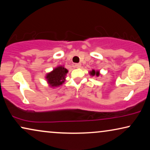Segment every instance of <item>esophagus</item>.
Returning <instances> with one entry per match:
<instances>
[{
  "mask_svg": "<svg viewBox=\"0 0 150 150\" xmlns=\"http://www.w3.org/2000/svg\"><path fill=\"white\" fill-rule=\"evenodd\" d=\"M74 66L75 67H76V68H80V67H81V63H76Z\"/></svg>",
  "mask_w": 150,
  "mask_h": 150,
  "instance_id": "34e87169",
  "label": "esophagus"
}]
</instances>
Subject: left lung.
I'll use <instances>...</instances> for the list:
<instances>
[{
	"mask_svg": "<svg viewBox=\"0 0 150 150\" xmlns=\"http://www.w3.org/2000/svg\"><path fill=\"white\" fill-rule=\"evenodd\" d=\"M90 74L91 76H99L100 75V73H99V71H95L94 69H93L91 71H90Z\"/></svg>",
	"mask_w": 150,
	"mask_h": 150,
	"instance_id": "left-lung-1",
	"label": "left lung"
}]
</instances>
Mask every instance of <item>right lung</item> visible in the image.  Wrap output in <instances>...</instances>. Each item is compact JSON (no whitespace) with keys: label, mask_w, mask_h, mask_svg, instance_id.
Returning <instances> with one entry per match:
<instances>
[{"label":"right lung","mask_w":150,"mask_h":150,"mask_svg":"<svg viewBox=\"0 0 150 150\" xmlns=\"http://www.w3.org/2000/svg\"><path fill=\"white\" fill-rule=\"evenodd\" d=\"M68 72L67 69L63 66H59L46 75V79L51 87H59L65 82L66 74Z\"/></svg>","instance_id":"1"}]
</instances>
